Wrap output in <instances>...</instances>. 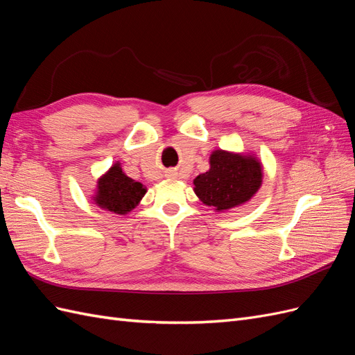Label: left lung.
<instances>
[{"mask_svg": "<svg viewBox=\"0 0 355 355\" xmlns=\"http://www.w3.org/2000/svg\"><path fill=\"white\" fill-rule=\"evenodd\" d=\"M210 168L194 179V192L214 211H228L249 202L262 187L263 166L252 153L214 149Z\"/></svg>", "mask_w": 355, "mask_h": 355, "instance_id": "8db88e82", "label": "left lung"}]
</instances>
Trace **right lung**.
<instances>
[{
    "label": "right lung",
    "instance_id": "1",
    "mask_svg": "<svg viewBox=\"0 0 355 355\" xmlns=\"http://www.w3.org/2000/svg\"><path fill=\"white\" fill-rule=\"evenodd\" d=\"M145 194L146 187L128 178L123 171L120 161H116L96 182L92 200L96 206L106 211L127 214L141 202Z\"/></svg>",
    "mask_w": 355,
    "mask_h": 355
}]
</instances>
